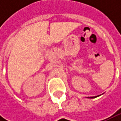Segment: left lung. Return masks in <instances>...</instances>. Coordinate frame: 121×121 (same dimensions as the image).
<instances>
[{
	"mask_svg": "<svg viewBox=\"0 0 121 121\" xmlns=\"http://www.w3.org/2000/svg\"><path fill=\"white\" fill-rule=\"evenodd\" d=\"M101 95H96V96H92V97H88V98H97V97H98V96H100Z\"/></svg>",
	"mask_w": 121,
	"mask_h": 121,
	"instance_id": "left-lung-1",
	"label": "left lung"
}]
</instances>
